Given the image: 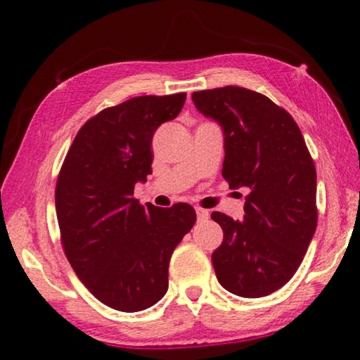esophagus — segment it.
Instances as JSON below:
<instances>
[{
    "mask_svg": "<svg viewBox=\"0 0 360 360\" xmlns=\"http://www.w3.org/2000/svg\"><path fill=\"white\" fill-rule=\"evenodd\" d=\"M195 211H197V219H198V222H203V221H206V219L210 217V212L206 211V210H203V208H197Z\"/></svg>",
    "mask_w": 360,
    "mask_h": 360,
    "instance_id": "obj_1",
    "label": "esophagus"
}]
</instances>
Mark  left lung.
<instances>
[{"label":"left lung","mask_w":360,"mask_h":360,"mask_svg":"<svg viewBox=\"0 0 360 360\" xmlns=\"http://www.w3.org/2000/svg\"><path fill=\"white\" fill-rule=\"evenodd\" d=\"M192 101L222 127L224 179L249 188L243 221L211 214L224 230L211 255L217 281L235 295L265 297L295 275L316 231L313 158L292 115L265 95L227 85Z\"/></svg>","instance_id":"obj_1"}]
</instances>
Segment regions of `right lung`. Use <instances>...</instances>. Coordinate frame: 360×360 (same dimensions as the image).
Instances as JSON below:
<instances>
[{
    "label": "right lung",
    "mask_w": 360,
    "mask_h": 360,
    "mask_svg": "<svg viewBox=\"0 0 360 360\" xmlns=\"http://www.w3.org/2000/svg\"><path fill=\"white\" fill-rule=\"evenodd\" d=\"M186 96H135L103 109L77 131L60 169L56 210L66 259L119 311H143L167 294L169 259L197 221L187 203L144 208L133 198L152 173V136Z\"/></svg>",
    "instance_id": "right-lung-1"
}]
</instances>
